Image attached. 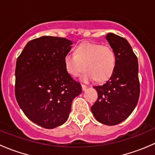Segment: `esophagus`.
Masks as SVG:
<instances>
[{"label": "esophagus", "mask_w": 155, "mask_h": 155, "mask_svg": "<svg viewBox=\"0 0 155 155\" xmlns=\"http://www.w3.org/2000/svg\"><path fill=\"white\" fill-rule=\"evenodd\" d=\"M87 86H86V85H82V91H85L87 89Z\"/></svg>", "instance_id": "esophagus-1"}]
</instances>
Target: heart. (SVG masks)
I'll return each instance as SVG.
<instances>
[{"label": "heart", "instance_id": "b5f03b06", "mask_svg": "<svg viewBox=\"0 0 155 155\" xmlns=\"http://www.w3.org/2000/svg\"><path fill=\"white\" fill-rule=\"evenodd\" d=\"M66 71L72 76H81L84 82L96 79L97 82L107 81L113 74L116 66V56L112 48L100 43H83L78 46L74 54H67L64 59Z\"/></svg>", "mask_w": 155, "mask_h": 155}]
</instances>
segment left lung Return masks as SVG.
<instances>
[{"mask_svg": "<svg viewBox=\"0 0 155 155\" xmlns=\"http://www.w3.org/2000/svg\"><path fill=\"white\" fill-rule=\"evenodd\" d=\"M106 39L116 56L113 74L104 84L94 87L98 98L91 108L97 121L116 125L130 116L139 101L138 61L126 39L109 33Z\"/></svg>", "mask_w": 155, "mask_h": 155, "instance_id": "left-lung-1", "label": "left lung"}]
</instances>
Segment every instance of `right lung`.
<instances>
[{"instance_id": "1", "label": "right lung", "mask_w": 155, "mask_h": 155, "mask_svg": "<svg viewBox=\"0 0 155 155\" xmlns=\"http://www.w3.org/2000/svg\"><path fill=\"white\" fill-rule=\"evenodd\" d=\"M72 44L68 39L43 36L28 42L17 59V102L31 121L46 129L66 122L73 99L82 93L64 64Z\"/></svg>"}]
</instances>
